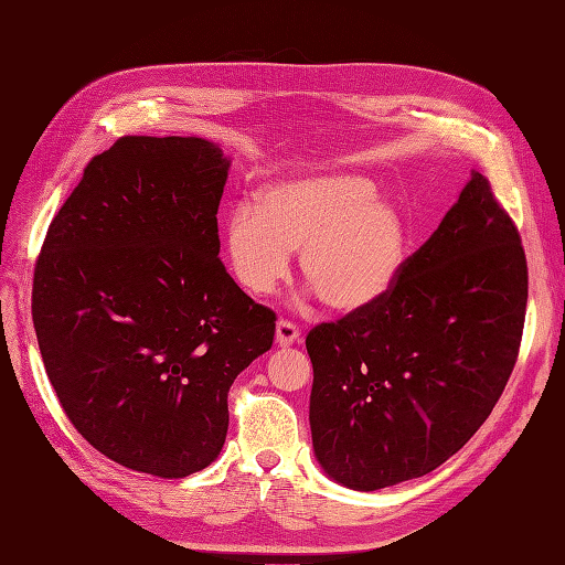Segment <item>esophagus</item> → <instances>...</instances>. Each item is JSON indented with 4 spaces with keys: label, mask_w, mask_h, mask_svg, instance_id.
Here are the masks:
<instances>
[{
    "label": "esophagus",
    "mask_w": 565,
    "mask_h": 565,
    "mask_svg": "<svg viewBox=\"0 0 565 565\" xmlns=\"http://www.w3.org/2000/svg\"><path fill=\"white\" fill-rule=\"evenodd\" d=\"M299 328L297 324L292 322V320H278V324H276V341L280 347H289V344H295V341L299 339Z\"/></svg>",
    "instance_id": "1"
}]
</instances>
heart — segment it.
<instances>
[{
  "instance_id": "1",
  "label": "heart",
  "mask_w": 565,
  "mask_h": 565,
  "mask_svg": "<svg viewBox=\"0 0 565 565\" xmlns=\"http://www.w3.org/2000/svg\"><path fill=\"white\" fill-rule=\"evenodd\" d=\"M301 249V276L332 311L351 313L396 285L407 254L401 212L355 174H316L266 185L224 224L235 280L254 297L276 289Z\"/></svg>"
}]
</instances>
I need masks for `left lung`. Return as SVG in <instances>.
Listing matches in <instances>:
<instances>
[{"label": "left lung", "instance_id": "obj_1", "mask_svg": "<svg viewBox=\"0 0 565 565\" xmlns=\"http://www.w3.org/2000/svg\"><path fill=\"white\" fill-rule=\"evenodd\" d=\"M525 303L519 228L490 181L473 172L380 301L306 337L320 467L353 490L440 467L500 401Z\"/></svg>", "mask_w": 565, "mask_h": 565}]
</instances>
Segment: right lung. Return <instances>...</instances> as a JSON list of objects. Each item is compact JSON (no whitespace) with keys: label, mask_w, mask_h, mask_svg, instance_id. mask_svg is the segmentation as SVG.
<instances>
[{"label":"right lung","mask_w":565,"mask_h":565,"mask_svg":"<svg viewBox=\"0 0 565 565\" xmlns=\"http://www.w3.org/2000/svg\"><path fill=\"white\" fill-rule=\"evenodd\" d=\"M228 177L195 136H122L49 224L32 322L58 403L108 459L191 476L218 457L228 391L276 334L218 259Z\"/></svg>","instance_id":"1"}]
</instances>
